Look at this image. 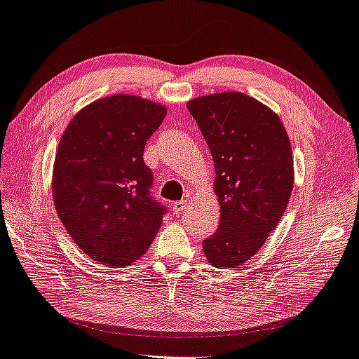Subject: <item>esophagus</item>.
<instances>
[{"label":"esophagus","instance_id":"34e87169","mask_svg":"<svg viewBox=\"0 0 359 359\" xmlns=\"http://www.w3.org/2000/svg\"><path fill=\"white\" fill-rule=\"evenodd\" d=\"M187 205V202H184V201H180V202H173L172 203V210H173V213H176V215H180L181 212L184 210V207Z\"/></svg>","mask_w":359,"mask_h":359}]
</instances>
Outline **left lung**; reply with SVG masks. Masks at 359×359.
I'll use <instances>...</instances> for the list:
<instances>
[{"label":"left lung","instance_id":"obj_1","mask_svg":"<svg viewBox=\"0 0 359 359\" xmlns=\"http://www.w3.org/2000/svg\"><path fill=\"white\" fill-rule=\"evenodd\" d=\"M215 165L219 228L202 242L215 268L250 260L280 222L294 187V158L283 122L244 93L207 95L187 102Z\"/></svg>","mask_w":359,"mask_h":359}]
</instances>
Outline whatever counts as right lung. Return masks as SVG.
Here are the masks:
<instances>
[{
	"mask_svg": "<svg viewBox=\"0 0 359 359\" xmlns=\"http://www.w3.org/2000/svg\"><path fill=\"white\" fill-rule=\"evenodd\" d=\"M167 107L133 95L88 104L65 128L53 170L60 222L95 262L128 266L144 255L165 207L149 196L144 146Z\"/></svg>",
	"mask_w": 359,
	"mask_h": 359,
	"instance_id": "right-lung-1",
	"label": "right lung"
}]
</instances>
